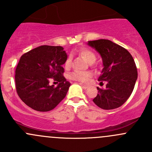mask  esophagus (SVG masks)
Masks as SVG:
<instances>
[{
    "instance_id": "obj_1",
    "label": "esophagus",
    "mask_w": 152,
    "mask_h": 152,
    "mask_svg": "<svg viewBox=\"0 0 152 152\" xmlns=\"http://www.w3.org/2000/svg\"><path fill=\"white\" fill-rule=\"evenodd\" d=\"M79 85H80L81 86H82V87H83L84 89H87V85H83V84H82V83H79Z\"/></svg>"
}]
</instances>
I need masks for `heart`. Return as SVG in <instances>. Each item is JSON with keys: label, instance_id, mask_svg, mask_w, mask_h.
I'll return each instance as SVG.
<instances>
[{"label": "heart", "instance_id": "1", "mask_svg": "<svg viewBox=\"0 0 152 152\" xmlns=\"http://www.w3.org/2000/svg\"><path fill=\"white\" fill-rule=\"evenodd\" d=\"M79 54H80L89 64L94 63L96 61V59H97V58H96V55L95 54L92 50H89V49H82V50H81V51L79 52ZM71 57L69 56L67 59V60L65 61V67H66V68L70 67V65H71ZM89 76H90V73H87V72L77 71V70H76V71H74L72 73H70V76H69V78L73 79V80L85 82Z\"/></svg>", "mask_w": 152, "mask_h": 152}]
</instances>
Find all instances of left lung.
I'll list each match as a JSON object with an SVG mask.
<instances>
[{
	"mask_svg": "<svg viewBox=\"0 0 152 152\" xmlns=\"http://www.w3.org/2000/svg\"><path fill=\"white\" fill-rule=\"evenodd\" d=\"M102 58L104 68L99 81L107 82L105 89L99 90L93 102L103 110L121 107L129 98L137 79V70L131 53L121 45L109 40L88 41Z\"/></svg>",
	"mask_w": 152,
	"mask_h": 152,
	"instance_id": "8db88e82",
	"label": "left lung"
}]
</instances>
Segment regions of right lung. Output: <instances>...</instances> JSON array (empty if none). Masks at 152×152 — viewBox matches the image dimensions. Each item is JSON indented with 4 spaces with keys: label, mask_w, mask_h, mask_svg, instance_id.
Returning <instances> with one entry per match:
<instances>
[{
    "label": "right lung",
    "mask_w": 152,
    "mask_h": 152,
    "mask_svg": "<svg viewBox=\"0 0 152 152\" xmlns=\"http://www.w3.org/2000/svg\"><path fill=\"white\" fill-rule=\"evenodd\" d=\"M67 53L61 46L41 45L22 55L15 70V87L21 100L33 110L48 112L66 96L70 83L63 76ZM51 79L59 82L50 86Z\"/></svg>",
    "instance_id": "obj_1"
}]
</instances>
